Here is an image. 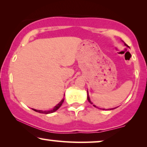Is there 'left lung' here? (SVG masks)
<instances>
[{"mask_svg":"<svg viewBox=\"0 0 147 147\" xmlns=\"http://www.w3.org/2000/svg\"><path fill=\"white\" fill-rule=\"evenodd\" d=\"M125 45L127 46V45H126V43H125ZM87 94H88V102H89L90 104H92L93 103H92V102H91V100H90V96H89V95H88V91H87ZM94 106H95V107H96V106L95 105H94ZM110 110H111V109H110Z\"/></svg>","mask_w":147,"mask_h":147,"instance_id":"left-lung-1","label":"left lung"}]
</instances>
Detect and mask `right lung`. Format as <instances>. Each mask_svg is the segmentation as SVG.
Segmentation results:
<instances>
[{
    "label": "right lung",
    "instance_id": "obj_1",
    "mask_svg": "<svg viewBox=\"0 0 147 147\" xmlns=\"http://www.w3.org/2000/svg\"><path fill=\"white\" fill-rule=\"evenodd\" d=\"M63 101H64V98H63L61 101L60 102L59 104H57V105H56V106H55V107H54V108H53V109L51 110H49V111H43V110H38L33 109V108H32V109H33V110H34V111L39 112V113H41V114H51V113H53V112H55L56 110H57L58 109H59V108H60V106H61L62 105V104H63Z\"/></svg>",
    "mask_w": 147,
    "mask_h": 147
}]
</instances>
